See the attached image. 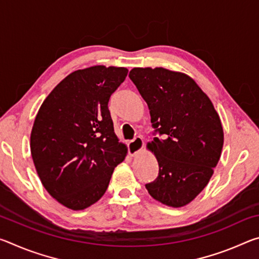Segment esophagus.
Wrapping results in <instances>:
<instances>
[{"label": "esophagus", "instance_id": "34e87169", "mask_svg": "<svg viewBox=\"0 0 259 259\" xmlns=\"http://www.w3.org/2000/svg\"><path fill=\"white\" fill-rule=\"evenodd\" d=\"M144 146L143 139L140 137H136L134 140L128 143V152L131 156H134L137 154L138 152L142 151V148Z\"/></svg>", "mask_w": 259, "mask_h": 259}]
</instances>
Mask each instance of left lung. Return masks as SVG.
<instances>
[{
  "mask_svg": "<svg viewBox=\"0 0 259 259\" xmlns=\"http://www.w3.org/2000/svg\"><path fill=\"white\" fill-rule=\"evenodd\" d=\"M129 77L146 102L154 128L147 147L156 156L159 175L146 190L161 203L183 207L207 186L218 163L224 143L221 120L186 74L146 67L131 69Z\"/></svg>",
  "mask_w": 259,
  "mask_h": 259,
  "instance_id": "left-lung-1",
  "label": "left lung"
}]
</instances>
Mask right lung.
I'll list each match as a JSON object with an SVG mask.
<instances>
[{
    "label": "right lung",
    "mask_w": 259,
    "mask_h": 259,
    "mask_svg": "<svg viewBox=\"0 0 259 259\" xmlns=\"http://www.w3.org/2000/svg\"><path fill=\"white\" fill-rule=\"evenodd\" d=\"M126 74V68L113 66L73 72L51 91L35 117L30 134L35 168L48 193L69 209L97 202L126 155L108 109Z\"/></svg>",
    "instance_id": "add662e5"
}]
</instances>
